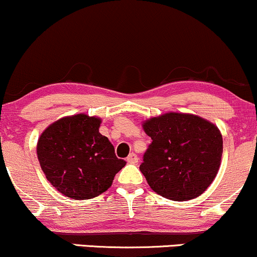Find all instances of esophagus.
<instances>
[{"label":"esophagus","mask_w":257,"mask_h":257,"mask_svg":"<svg viewBox=\"0 0 257 257\" xmlns=\"http://www.w3.org/2000/svg\"><path fill=\"white\" fill-rule=\"evenodd\" d=\"M126 161H127L128 164H137V162H138V156L136 155L135 153H131L127 156V159H126Z\"/></svg>","instance_id":"34e87169"}]
</instances>
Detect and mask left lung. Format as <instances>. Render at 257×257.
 Returning <instances> with one entry per match:
<instances>
[{"instance_id":"obj_1","label":"left lung","mask_w":257,"mask_h":257,"mask_svg":"<svg viewBox=\"0 0 257 257\" xmlns=\"http://www.w3.org/2000/svg\"><path fill=\"white\" fill-rule=\"evenodd\" d=\"M152 143L140 170L156 194L172 201L198 197L218 174L222 136L194 114L166 113L143 122Z\"/></svg>"}]
</instances>
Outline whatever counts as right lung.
Segmentation results:
<instances>
[{
	"label": "right lung",
	"instance_id": "add662e5",
	"mask_svg": "<svg viewBox=\"0 0 257 257\" xmlns=\"http://www.w3.org/2000/svg\"><path fill=\"white\" fill-rule=\"evenodd\" d=\"M101 119L75 114L53 122L37 143L42 171L51 185L73 200L92 198L107 191L126 162L98 132Z\"/></svg>",
	"mask_w": 257,
	"mask_h": 257
}]
</instances>
